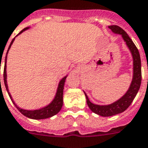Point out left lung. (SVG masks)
Segmentation results:
<instances>
[{
  "instance_id": "1",
  "label": "left lung",
  "mask_w": 148,
  "mask_h": 148,
  "mask_svg": "<svg viewBox=\"0 0 148 148\" xmlns=\"http://www.w3.org/2000/svg\"><path fill=\"white\" fill-rule=\"evenodd\" d=\"M112 32L118 34H121L122 38L124 39L125 42L130 52L132 53V59H133V76H132V80L130 88L128 89L125 94L122 96L121 98L114 102L113 103L109 105H97L94 104L90 100L88 99V96L86 95L85 92V97H86V101L88 104V108H90V110L95 114H97L103 117H109V116H113L118 114H120L129 108L130 104L132 103L133 99L136 96V94L138 92L140 87L141 84V61L140 53L137 48L136 47L134 43L132 42L131 38L129 37V35L127 34L126 32L124 29H121V27L116 25L113 26H109Z\"/></svg>"
}]
</instances>
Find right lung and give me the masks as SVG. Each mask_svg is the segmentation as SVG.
Here are the masks:
<instances>
[{
  "instance_id": "right-lung-1",
  "label": "right lung",
  "mask_w": 148,
  "mask_h": 148,
  "mask_svg": "<svg viewBox=\"0 0 148 148\" xmlns=\"http://www.w3.org/2000/svg\"><path fill=\"white\" fill-rule=\"evenodd\" d=\"M27 29H29V27H26L24 28L23 30H21L18 34H20L22 33L27 30ZM17 35V36H18ZM15 40V38H13L12 42L10 44L9 47H8V49L7 51V54L8 51H9L10 48L12 45L13 41ZM7 54H6V56H5V61H4V85H5V88L7 89L8 93L9 95L10 98L12 99V103L15 104V106L16 107V108L18 109L20 112H21L24 116H26L29 119H49V118H51L52 116L56 115V114H58L60 112V110H61V108L63 107V88H64V84H65L66 78L67 76H66L60 80V83H59V85H58L57 92H56V96H55L54 99L52 100L50 103H49L48 106L45 107L43 108H40V109H38V110H24V109H22V108H19L18 107H17V105L15 103V102L13 101L12 98V96L10 94L9 91H8V87L7 84V74H6V63H7ZM1 66V64H0ZM0 82H1V78H0Z\"/></svg>"
}]
</instances>
